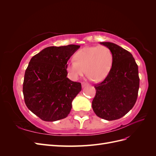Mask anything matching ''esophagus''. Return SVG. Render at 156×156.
<instances>
[{
    "label": "esophagus",
    "instance_id": "obj_1",
    "mask_svg": "<svg viewBox=\"0 0 156 156\" xmlns=\"http://www.w3.org/2000/svg\"><path fill=\"white\" fill-rule=\"evenodd\" d=\"M87 85H88V83H82V87L83 88H84V87H85L86 86H87Z\"/></svg>",
    "mask_w": 156,
    "mask_h": 156
}]
</instances>
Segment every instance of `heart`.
<instances>
[{
    "label": "heart",
    "instance_id": "obj_1",
    "mask_svg": "<svg viewBox=\"0 0 156 156\" xmlns=\"http://www.w3.org/2000/svg\"><path fill=\"white\" fill-rule=\"evenodd\" d=\"M113 62L111 49L104 45L86 47L77 51L74 60L66 64L69 78L77 80L86 72L88 78L94 82L103 81L109 73Z\"/></svg>",
    "mask_w": 156,
    "mask_h": 156
}]
</instances>
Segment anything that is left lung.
Listing matches in <instances>:
<instances>
[{
    "label": "left lung",
    "mask_w": 156,
    "mask_h": 156,
    "mask_svg": "<svg viewBox=\"0 0 156 156\" xmlns=\"http://www.w3.org/2000/svg\"><path fill=\"white\" fill-rule=\"evenodd\" d=\"M109 48L113 62L109 73L94 88L92 107L95 114L107 120L119 119L133 107L139 88L138 66L129 51L111 42H101Z\"/></svg>",
    "instance_id": "left-lung-1"
}]
</instances>
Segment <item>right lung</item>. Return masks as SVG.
<instances>
[{"instance_id":"obj_1","label":"right lung","mask_w":156,"mask_h":156,"mask_svg":"<svg viewBox=\"0 0 156 156\" xmlns=\"http://www.w3.org/2000/svg\"><path fill=\"white\" fill-rule=\"evenodd\" d=\"M80 45L51 46L30 59L25 71L23 92L28 108L46 122L65 119L81 84L67 77L66 64Z\"/></svg>"}]
</instances>
